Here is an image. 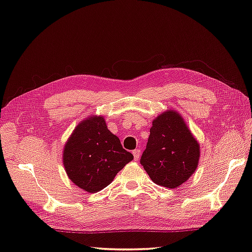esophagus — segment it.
<instances>
[{
	"mask_svg": "<svg viewBox=\"0 0 252 252\" xmlns=\"http://www.w3.org/2000/svg\"><path fill=\"white\" fill-rule=\"evenodd\" d=\"M133 157H134V160L138 161L139 158H140V155H141V150H139V149H136V150H133Z\"/></svg>",
	"mask_w": 252,
	"mask_h": 252,
	"instance_id": "34e87169",
	"label": "esophagus"
}]
</instances>
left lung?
I'll use <instances>...</instances> for the list:
<instances>
[{
  "instance_id": "left-lung-1",
  "label": "left lung",
  "mask_w": 252,
  "mask_h": 252,
  "mask_svg": "<svg viewBox=\"0 0 252 252\" xmlns=\"http://www.w3.org/2000/svg\"><path fill=\"white\" fill-rule=\"evenodd\" d=\"M200 149L183 119L173 110L153 120L140 163L157 185L178 188L197 169Z\"/></svg>"
}]
</instances>
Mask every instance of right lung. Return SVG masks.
Listing matches in <instances>:
<instances>
[{
  "instance_id": "1",
  "label": "right lung",
  "mask_w": 252,
  "mask_h": 252,
  "mask_svg": "<svg viewBox=\"0 0 252 252\" xmlns=\"http://www.w3.org/2000/svg\"><path fill=\"white\" fill-rule=\"evenodd\" d=\"M132 159V153L122 148L102 117L89 118L75 126L63 152L67 176L88 192H97L109 186Z\"/></svg>"
}]
</instances>
